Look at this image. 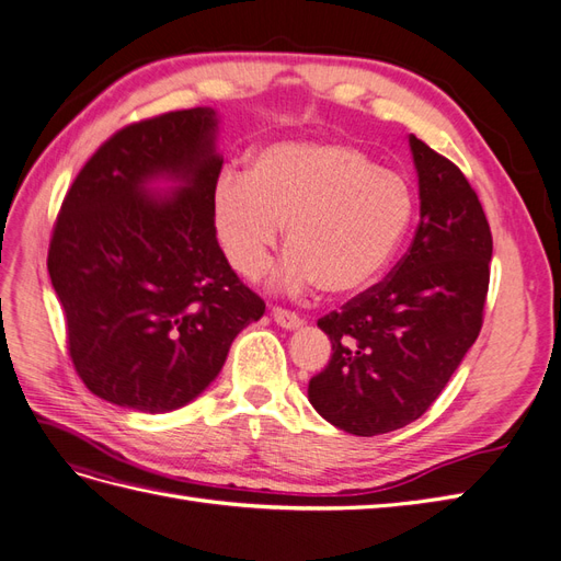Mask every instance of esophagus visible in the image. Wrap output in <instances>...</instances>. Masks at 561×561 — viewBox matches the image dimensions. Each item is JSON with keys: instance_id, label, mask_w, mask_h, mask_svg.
Wrapping results in <instances>:
<instances>
[{"instance_id": "esophagus-1", "label": "esophagus", "mask_w": 561, "mask_h": 561, "mask_svg": "<svg viewBox=\"0 0 561 561\" xmlns=\"http://www.w3.org/2000/svg\"><path fill=\"white\" fill-rule=\"evenodd\" d=\"M271 318H274L276 325H280L283 330H297V328H301V318L297 313H293V311H285V309L276 307L274 311H271Z\"/></svg>"}]
</instances>
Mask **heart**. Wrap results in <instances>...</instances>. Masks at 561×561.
Wrapping results in <instances>:
<instances>
[{
    "label": "heart",
    "mask_w": 561,
    "mask_h": 561,
    "mask_svg": "<svg viewBox=\"0 0 561 561\" xmlns=\"http://www.w3.org/2000/svg\"><path fill=\"white\" fill-rule=\"evenodd\" d=\"M210 213L236 274L257 278L287 225L290 250L271 285H318L328 297H351L393 262L412 229L416 194L410 180L381 168L363 147L276 142L254 151L248 173L225 171L215 180Z\"/></svg>",
    "instance_id": "b5f03b06"
}]
</instances>
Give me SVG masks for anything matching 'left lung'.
<instances>
[{
  "label": "left lung",
  "instance_id": "left-lung-1",
  "mask_svg": "<svg viewBox=\"0 0 561 561\" xmlns=\"http://www.w3.org/2000/svg\"><path fill=\"white\" fill-rule=\"evenodd\" d=\"M419 227L383 283L318 320L332 358L309 402L332 426L371 437L416 421L466 358L482 328L491 231L458 168L410 135Z\"/></svg>",
  "mask_w": 561,
  "mask_h": 561
}]
</instances>
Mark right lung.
Here are the masks:
<instances>
[{
  "label": "right lung",
  "instance_id": "obj_1",
  "mask_svg": "<svg viewBox=\"0 0 561 561\" xmlns=\"http://www.w3.org/2000/svg\"><path fill=\"white\" fill-rule=\"evenodd\" d=\"M219 114L168 112L100 147L67 192L48 276L91 393L163 414L198 398L231 342L264 316L217 243Z\"/></svg>",
  "mask_w": 561,
  "mask_h": 561
}]
</instances>
